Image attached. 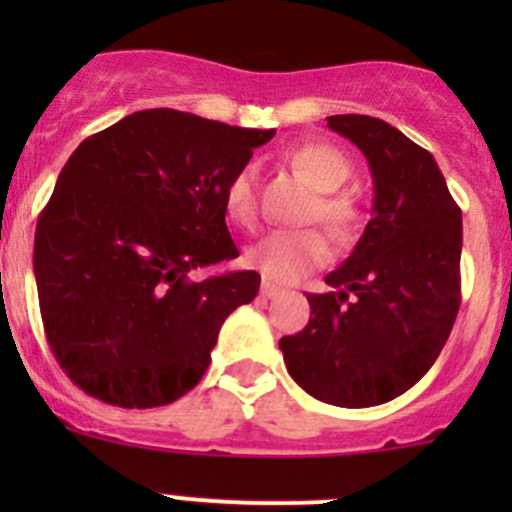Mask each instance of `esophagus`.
<instances>
[{
    "label": "esophagus",
    "mask_w": 512,
    "mask_h": 512,
    "mask_svg": "<svg viewBox=\"0 0 512 512\" xmlns=\"http://www.w3.org/2000/svg\"><path fill=\"white\" fill-rule=\"evenodd\" d=\"M260 294L262 297H277V294H280V287L275 285V282H270V280H262V285H260Z\"/></svg>",
    "instance_id": "1"
}]
</instances>
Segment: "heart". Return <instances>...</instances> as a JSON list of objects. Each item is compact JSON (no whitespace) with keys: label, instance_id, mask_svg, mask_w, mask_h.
Masks as SVG:
<instances>
[{"label":"heart","instance_id":"b5f03b06","mask_svg":"<svg viewBox=\"0 0 512 512\" xmlns=\"http://www.w3.org/2000/svg\"><path fill=\"white\" fill-rule=\"evenodd\" d=\"M287 163L317 190L312 218H319L334 237L347 240L359 227V205L344 193L354 168L349 158L332 143L312 141L287 151ZM225 213L232 223L252 225L257 218V170L242 165L225 185ZM332 255L327 237L319 230H275L247 250V262L272 282H294Z\"/></svg>","mask_w":512,"mask_h":512}]
</instances>
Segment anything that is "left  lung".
Listing matches in <instances>:
<instances>
[{
    "mask_svg": "<svg viewBox=\"0 0 512 512\" xmlns=\"http://www.w3.org/2000/svg\"><path fill=\"white\" fill-rule=\"evenodd\" d=\"M369 160L374 208L354 252L307 294L312 317L280 339L314 399L366 409L396 399L441 354L461 307V208L426 148L371 116H329ZM353 299L349 300L348 297Z\"/></svg>",
    "mask_w": 512,
    "mask_h": 512,
    "instance_id": "1",
    "label": "left lung"
}]
</instances>
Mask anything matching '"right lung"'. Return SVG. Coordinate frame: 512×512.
Wrapping results in <instances>:
<instances>
[{
  "label": "right lung",
  "mask_w": 512,
  "mask_h": 512,
  "mask_svg": "<svg viewBox=\"0 0 512 512\" xmlns=\"http://www.w3.org/2000/svg\"><path fill=\"white\" fill-rule=\"evenodd\" d=\"M272 136L151 108L71 153L36 223L34 277L51 352L86 394L153 409L198 386L260 275L190 272L240 255L225 185Z\"/></svg>",
  "instance_id": "right-lung-1"
}]
</instances>
